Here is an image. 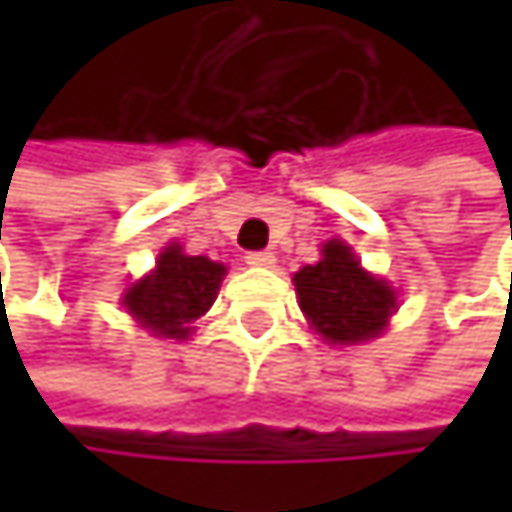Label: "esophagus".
<instances>
[{
	"instance_id": "obj_1",
	"label": "esophagus",
	"mask_w": 512,
	"mask_h": 512,
	"mask_svg": "<svg viewBox=\"0 0 512 512\" xmlns=\"http://www.w3.org/2000/svg\"><path fill=\"white\" fill-rule=\"evenodd\" d=\"M246 263L260 266V269H269V266H275V255H272V252H249V255H246Z\"/></svg>"
}]
</instances>
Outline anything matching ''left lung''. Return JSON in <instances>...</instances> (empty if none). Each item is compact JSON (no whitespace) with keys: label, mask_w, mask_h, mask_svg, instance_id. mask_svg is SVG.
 <instances>
[{"label":"left lung","mask_w":512,"mask_h":512,"mask_svg":"<svg viewBox=\"0 0 512 512\" xmlns=\"http://www.w3.org/2000/svg\"><path fill=\"white\" fill-rule=\"evenodd\" d=\"M293 284L305 320L326 344H361L379 338L388 317L397 311V293L388 281L370 275L356 252L341 240H329L323 257L302 266L293 275Z\"/></svg>","instance_id":"1"}]
</instances>
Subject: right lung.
Listing matches in <instances>:
<instances>
[{
    "label": "right lung",
    "instance_id": "obj_1",
    "mask_svg": "<svg viewBox=\"0 0 512 512\" xmlns=\"http://www.w3.org/2000/svg\"><path fill=\"white\" fill-rule=\"evenodd\" d=\"M225 272V263L183 255V249L171 243L156 257L154 272L130 284L121 302L148 332L186 341L192 335V323L213 305Z\"/></svg>",
    "mask_w": 512,
    "mask_h": 512
}]
</instances>
